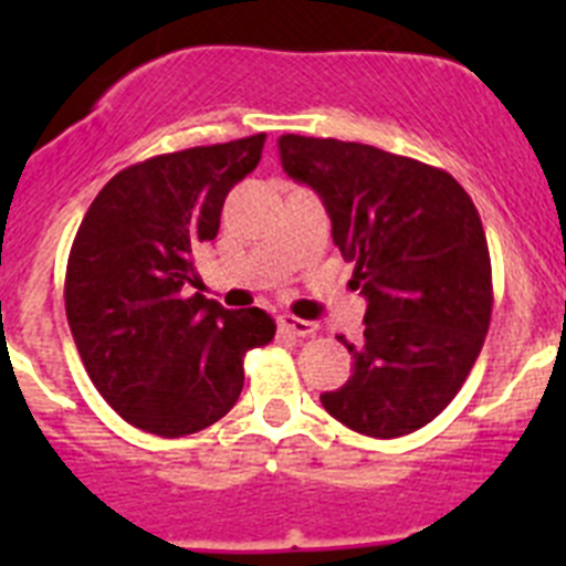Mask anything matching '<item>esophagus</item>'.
Masks as SVG:
<instances>
[{"label": "esophagus", "mask_w": 566, "mask_h": 566, "mask_svg": "<svg viewBox=\"0 0 566 566\" xmlns=\"http://www.w3.org/2000/svg\"><path fill=\"white\" fill-rule=\"evenodd\" d=\"M277 326H280V332L292 334V337H312L314 328H317L314 323L294 317V314H283V317L277 319Z\"/></svg>", "instance_id": "1"}]
</instances>
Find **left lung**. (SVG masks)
Segmentation results:
<instances>
[{"label": "left lung", "instance_id": "8db88e82", "mask_svg": "<svg viewBox=\"0 0 566 566\" xmlns=\"http://www.w3.org/2000/svg\"><path fill=\"white\" fill-rule=\"evenodd\" d=\"M280 164L319 195L334 247L354 263L363 343L354 374L319 397L374 439L419 431L451 405L482 352L493 274L482 218L453 175L357 142L283 135Z\"/></svg>", "mask_w": 566, "mask_h": 566}]
</instances>
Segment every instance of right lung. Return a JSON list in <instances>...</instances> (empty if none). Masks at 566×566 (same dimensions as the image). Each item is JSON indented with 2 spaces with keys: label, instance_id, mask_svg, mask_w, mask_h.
I'll list each match as a JSON object with an SVG mask.
<instances>
[{
  "label": "right lung",
  "instance_id": "right-lung-1",
  "mask_svg": "<svg viewBox=\"0 0 566 566\" xmlns=\"http://www.w3.org/2000/svg\"><path fill=\"white\" fill-rule=\"evenodd\" d=\"M266 133L155 155L96 195L67 258L64 308L82 363L124 422L164 439L232 411L243 357L272 343L263 308L187 297L192 254L214 240L229 189L260 161Z\"/></svg>",
  "mask_w": 566,
  "mask_h": 566
}]
</instances>
